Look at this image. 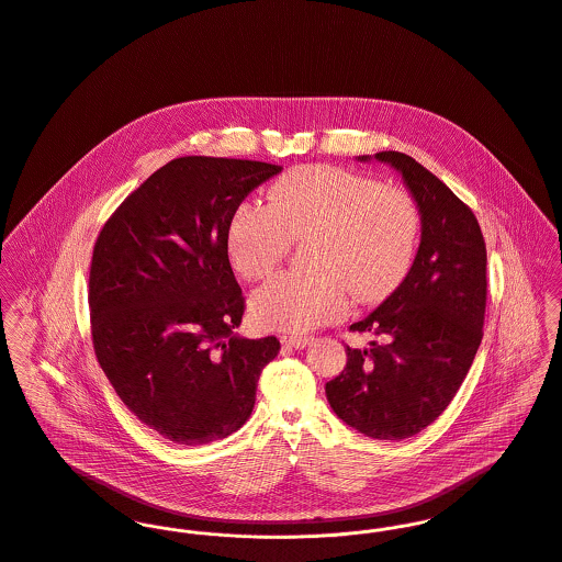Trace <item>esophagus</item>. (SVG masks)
I'll return each instance as SVG.
<instances>
[{
	"instance_id": "esophagus-1",
	"label": "esophagus",
	"mask_w": 562,
	"mask_h": 562,
	"mask_svg": "<svg viewBox=\"0 0 562 562\" xmlns=\"http://www.w3.org/2000/svg\"><path fill=\"white\" fill-rule=\"evenodd\" d=\"M311 342V336H302V334L282 336V345H284V347H291V349H304V347H308Z\"/></svg>"
}]
</instances>
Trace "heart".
<instances>
[{"label": "heart", "instance_id": "b5f03b06", "mask_svg": "<svg viewBox=\"0 0 562 562\" xmlns=\"http://www.w3.org/2000/svg\"><path fill=\"white\" fill-rule=\"evenodd\" d=\"M304 241L306 269L284 271L250 302L254 323L273 331H306L340 318L351 297L376 304L398 289L412 269L420 211L403 189L334 166H302L267 191V206L241 202L226 226L235 271L267 278Z\"/></svg>", "mask_w": 562, "mask_h": 562}]
</instances>
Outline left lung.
Segmentation results:
<instances>
[{"label": "left lung", "instance_id": "left-lung-1", "mask_svg": "<svg viewBox=\"0 0 562 562\" xmlns=\"http://www.w3.org/2000/svg\"><path fill=\"white\" fill-rule=\"evenodd\" d=\"M369 161L371 157H358ZM401 172L423 222L420 248L398 289L353 331L367 349L347 347V367L325 383L336 416L374 439L420 434L450 405L483 340L487 250L472 209L414 157L374 155Z\"/></svg>", "mask_w": 562, "mask_h": 562}]
</instances>
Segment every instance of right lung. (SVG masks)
<instances>
[{
    "instance_id": "right-lung-1",
    "label": "right lung",
    "mask_w": 562,
    "mask_h": 562,
    "mask_svg": "<svg viewBox=\"0 0 562 562\" xmlns=\"http://www.w3.org/2000/svg\"><path fill=\"white\" fill-rule=\"evenodd\" d=\"M282 168L179 157L150 175L101 228L90 265L97 360L148 429L200 446L241 429L276 336L233 334L246 300L228 251V220Z\"/></svg>"
}]
</instances>
